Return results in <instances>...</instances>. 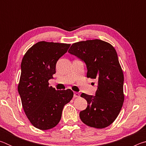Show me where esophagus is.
Returning <instances> with one entry per match:
<instances>
[{"mask_svg":"<svg viewBox=\"0 0 146 146\" xmlns=\"http://www.w3.org/2000/svg\"><path fill=\"white\" fill-rule=\"evenodd\" d=\"M73 96H74V97H75V98L79 97H80V94H79L77 92H74V95Z\"/></svg>","mask_w":146,"mask_h":146,"instance_id":"34e87169","label":"esophagus"}]
</instances>
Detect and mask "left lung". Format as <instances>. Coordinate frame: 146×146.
Wrapping results in <instances>:
<instances>
[{"instance_id":"obj_1","label":"left lung","mask_w":146,"mask_h":146,"mask_svg":"<svg viewBox=\"0 0 146 146\" xmlns=\"http://www.w3.org/2000/svg\"><path fill=\"white\" fill-rule=\"evenodd\" d=\"M68 52L86 63L88 78L98 80L95 96L81 94L88 102L86 110L80 112L81 120L97 129L109 126L118 117L124 100L123 74L117 51L107 42L94 39L73 44Z\"/></svg>"}]
</instances>
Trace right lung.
Here are the masks:
<instances>
[{
	"label": "right lung",
	"mask_w": 146,
	"mask_h": 146,
	"mask_svg": "<svg viewBox=\"0 0 146 146\" xmlns=\"http://www.w3.org/2000/svg\"><path fill=\"white\" fill-rule=\"evenodd\" d=\"M70 46V44L40 41L32 46L22 60L18 91L26 117L39 129L55 127L64 106L73 97L70 89L56 90L48 82L56 73V62Z\"/></svg>",
	"instance_id": "obj_1"
}]
</instances>
